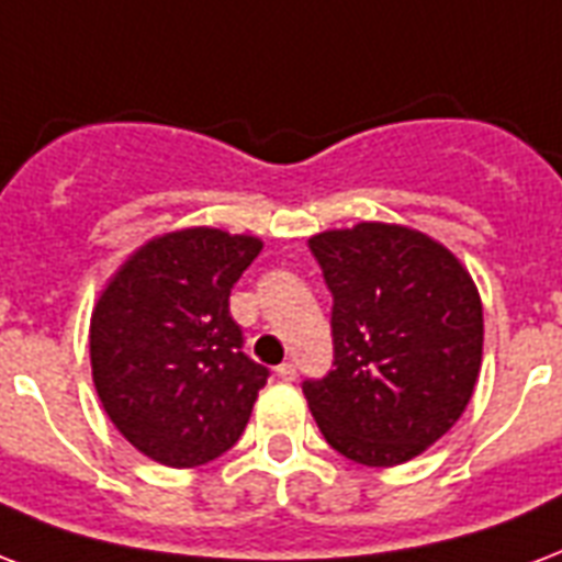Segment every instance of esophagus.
I'll return each mask as SVG.
<instances>
[{
	"instance_id": "obj_1",
	"label": "esophagus",
	"mask_w": 562,
	"mask_h": 562,
	"mask_svg": "<svg viewBox=\"0 0 562 562\" xmlns=\"http://www.w3.org/2000/svg\"><path fill=\"white\" fill-rule=\"evenodd\" d=\"M277 376H280V380H285V383H294L297 368H294V362H282V366L277 368Z\"/></svg>"
}]
</instances>
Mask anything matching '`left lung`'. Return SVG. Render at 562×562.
I'll use <instances>...</instances> for the list:
<instances>
[{
	"instance_id": "8db88e82",
	"label": "left lung",
	"mask_w": 562,
	"mask_h": 562,
	"mask_svg": "<svg viewBox=\"0 0 562 562\" xmlns=\"http://www.w3.org/2000/svg\"><path fill=\"white\" fill-rule=\"evenodd\" d=\"M333 291L336 362L303 395L341 457L389 469L465 413L483 362V303L465 265L413 226L362 221L310 238Z\"/></svg>"
}]
</instances>
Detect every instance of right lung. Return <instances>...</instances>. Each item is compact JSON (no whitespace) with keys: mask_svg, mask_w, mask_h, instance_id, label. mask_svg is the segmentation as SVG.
<instances>
[{"mask_svg":"<svg viewBox=\"0 0 562 562\" xmlns=\"http://www.w3.org/2000/svg\"><path fill=\"white\" fill-rule=\"evenodd\" d=\"M262 238L188 226L144 241L111 273L91 315L102 409L144 457L194 469L229 451L268 368L244 357L229 291Z\"/></svg>","mask_w":562,"mask_h":562,"instance_id":"add662e5","label":"right lung"}]
</instances>
